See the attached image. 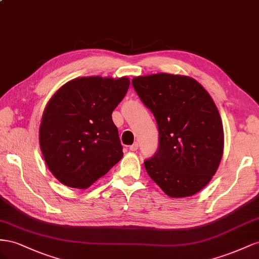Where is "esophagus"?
<instances>
[{
  "label": "esophagus",
  "instance_id": "34e87169",
  "mask_svg": "<svg viewBox=\"0 0 259 259\" xmlns=\"http://www.w3.org/2000/svg\"><path fill=\"white\" fill-rule=\"evenodd\" d=\"M138 147H139L138 142H135L134 144H132V145L130 146V151H132V152H136V151L138 150Z\"/></svg>",
  "mask_w": 259,
  "mask_h": 259
}]
</instances>
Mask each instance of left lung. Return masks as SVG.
Here are the masks:
<instances>
[{
  "label": "left lung",
  "mask_w": 259,
  "mask_h": 259,
  "mask_svg": "<svg viewBox=\"0 0 259 259\" xmlns=\"http://www.w3.org/2000/svg\"><path fill=\"white\" fill-rule=\"evenodd\" d=\"M132 85L158 125V151L144 161L146 172L168 196L196 194L216 174L224 154L215 102L189 76L153 73L135 77Z\"/></svg>",
  "instance_id": "8db88e82"
}]
</instances>
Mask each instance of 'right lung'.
<instances>
[{
  "label": "right lung",
  "instance_id": "obj_1",
  "mask_svg": "<svg viewBox=\"0 0 259 259\" xmlns=\"http://www.w3.org/2000/svg\"><path fill=\"white\" fill-rule=\"evenodd\" d=\"M129 85L128 77H80L63 84L50 99L39 142L44 161L61 183L87 189L122 158L112 113Z\"/></svg>",
  "mask_w": 259,
  "mask_h": 259
}]
</instances>
